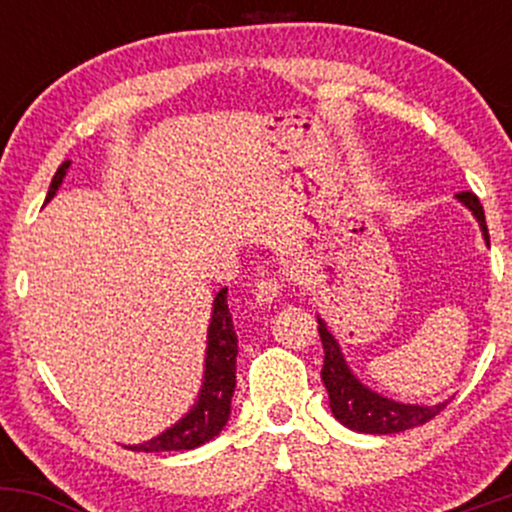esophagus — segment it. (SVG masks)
<instances>
[{"label": "esophagus", "instance_id": "obj_1", "mask_svg": "<svg viewBox=\"0 0 512 512\" xmlns=\"http://www.w3.org/2000/svg\"><path fill=\"white\" fill-rule=\"evenodd\" d=\"M281 281L279 279H260L255 286V301L257 303H274L281 293Z\"/></svg>", "mask_w": 512, "mask_h": 512}]
</instances>
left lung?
<instances>
[{
	"label": "left lung",
	"instance_id": "1",
	"mask_svg": "<svg viewBox=\"0 0 512 512\" xmlns=\"http://www.w3.org/2000/svg\"><path fill=\"white\" fill-rule=\"evenodd\" d=\"M457 199L474 214L479 221L481 236L489 245V228H486L484 207L474 192H460ZM317 332H320L322 349H325V363H322V383L330 395V409L339 424L358 433H373V436H387V433H402L407 428L421 426L438 416L448 407V402L433 404V407H421V404H402L395 399H387L373 392L346 366L339 342L334 334L327 330L325 320L317 317Z\"/></svg>",
	"mask_w": 512,
	"mask_h": 512
}]
</instances>
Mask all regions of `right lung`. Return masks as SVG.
I'll return each mask as SVG.
<instances>
[{"mask_svg":"<svg viewBox=\"0 0 512 512\" xmlns=\"http://www.w3.org/2000/svg\"><path fill=\"white\" fill-rule=\"evenodd\" d=\"M72 161H64L57 168L55 178L45 202L55 197L60 190L64 175ZM228 289H221L214 298L211 322L207 332V358H204V380L197 402L185 416L173 424L161 436L144 440L139 445H125L134 452H168V450H195L219 436L231 416V397L236 392V356H238V334L233 330V317L226 301Z\"/></svg>","mask_w":512,"mask_h":512,"instance_id":"obj_1","label":"right lung"}]
</instances>
